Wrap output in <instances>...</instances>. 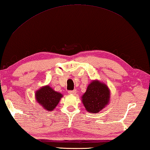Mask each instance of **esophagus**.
Segmentation results:
<instances>
[{"label": "esophagus", "instance_id": "esophagus-1", "mask_svg": "<svg viewBox=\"0 0 150 150\" xmlns=\"http://www.w3.org/2000/svg\"><path fill=\"white\" fill-rule=\"evenodd\" d=\"M68 93L71 94V95H75L77 93V91L76 90H73V91H68Z\"/></svg>", "mask_w": 150, "mask_h": 150}]
</instances>
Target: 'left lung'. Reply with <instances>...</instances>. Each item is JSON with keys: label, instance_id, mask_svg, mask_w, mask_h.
<instances>
[{"label": "left lung", "instance_id": "1", "mask_svg": "<svg viewBox=\"0 0 150 150\" xmlns=\"http://www.w3.org/2000/svg\"><path fill=\"white\" fill-rule=\"evenodd\" d=\"M110 91L106 85L95 81L88 85L82 96V102L87 111L98 113L109 102Z\"/></svg>", "mask_w": 150, "mask_h": 150}]
</instances>
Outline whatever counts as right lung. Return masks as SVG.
Instances as JSON below:
<instances>
[{
    "label": "right lung",
    "instance_id": "add662e5",
    "mask_svg": "<svg viewBox=\"0 0 150 150\" xmlns=\"http://www.w3.org/2000/svg\"><path fill=\"white\" fill-rule=\"evenodd\" d=\"M62 95L57 93L50 86H45L35 93V98L38 103L47 110H53L59 103Z\"/></svg>",
    "mask_w": 150,
    "mask_h": 150
}]
</instances>
